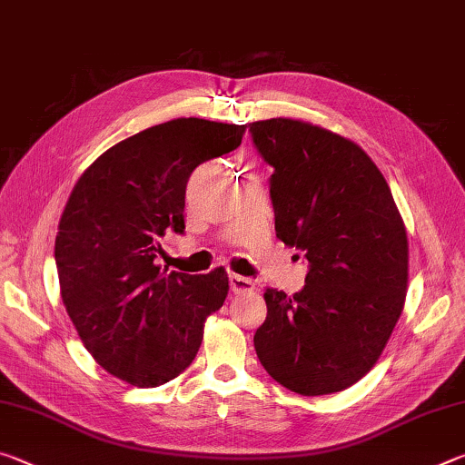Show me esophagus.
Masks as SVG:
<instances>
[{
  "label": "esophagus",
  "mask_w": 465,
  "mask_h": 465,
  "mask_svg": "<svg viewBox=\"0 0 465 465\" xmlns=\"http://www.w3.org/2000/svg\"><path fill=\"white\" fill-rule=\"evenodd\" d=\"M230 289L235 295L252 293V291H254V282L248 277H242V274H230Z\"/></svg>",
  "instance_id": "obj_1"
}]
</instances>
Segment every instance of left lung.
Here are the masks:
<instances>
[{"instance_id":"left-lung-1","label":"left lung","mask_w":465,"mask_h":465,"mask_svg":"<svg viewBox=\"0 0 465 465\" xmlns=\"http://www.w3.org/2000/svg\"><path fill=\"white\" fill-rule=\"evenodd\" d=\"M250 133L274 168L277 238L310 262L305 287L293 297L264 291L256 355L291 391H342L371 371L404 310V219L355 141L287 116L252 123Z\"/></svg>"}]
</instances>
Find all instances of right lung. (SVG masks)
I'll return each instance as SVG.
<instances>
[{
	"instance_id": "add662e5",
	"label": "right lung",
	"mask_w": 465,
	"mask_h": 465,
	"mask_svg": "<svg viewBox=\"0 0 465 465\" xmlns=\"http://www.w3.org/2000/svg\"><path fill=\"white\" fill-rule=\"evenodd\" d=\"M246 124L174 119L106 149L63 209L54 261L63 305L110 375L157 388L193 363L204 322L222 308L225 269L186 274L155 264L160 240L184 230L186 183L233 152Z\"/></svg>"
}]
</instances>
